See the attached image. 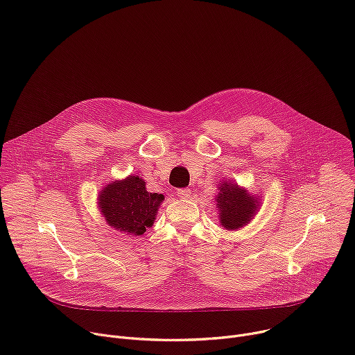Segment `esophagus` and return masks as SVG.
I'll return each mask as SVG.
<instances>
[{
	"label": "esophagus",
	"instance_id": "34e87169",
	"mask_svg": "<svg viewBox=\"0 0 355 355\" xmlns=\"http://www.w3.org/2000/svg\"><path fill=\"white\" fill-rule=\"evenodd\" d=\"M176 193H178V196H179L180 198H184V200H186V198H189V196L191 194V190L184 187V189H179Z\"/></svg>",
	"mask_w": 355,
	"mask_h": 355
}]
</instances>
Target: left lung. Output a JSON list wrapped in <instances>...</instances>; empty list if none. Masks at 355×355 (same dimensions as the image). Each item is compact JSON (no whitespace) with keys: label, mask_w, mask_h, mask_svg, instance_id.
Segmentation results:
<instances>
[{"label":"left lung","mask_w":355,"mask_h":355,"mask_svg":"<svg viewBox=\"0 0 355 355\" xmlns=\"http://www.w3.org/2000/svg\"><path fill=\"white\" fill-rule=\"evenodd\" d=\"M217 208L220 209V223L227 230H238L248 224L257 208V200L238 184L224 183L220 187Z\"/></svg>","instance_id":"8db88e82"}]
</instances>
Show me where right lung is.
Returning a JSON list of instances; mask_svg holds the SVG:
<instances>
[{"instance_id": "1", "label": "right lung", "mask_w": 355, "mask_h": 355, "mask_svg": "<svg viewBox=\"0 0 355 355\" xmlns=\"http://www.w3.org/2000/svg\"><path fill=\"white\" fill-rule=\"evenodd\" d=\"M162 200V194L146 190L143 179L128 176L105 187L99 196V207L110 227L132 235H143L147 228L153 227Z\"/></svg>"}]
</instances>
